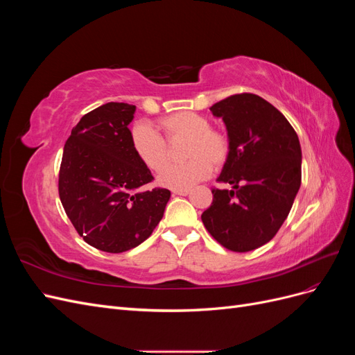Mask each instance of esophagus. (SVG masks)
Segmentation results:
<instances>
[{
    "label": "esophagus",
    "instance_id": "34e87169",
    "mask_svg": "<svg viewBox=\"0 0 355 355\" xmlns=\"http://www.w3.org/2000/svg\"><path fill=\"white\" fill-rule=\"evenodd\" d=\"M189 189H173V196H188Z\"/></svg>",
    "mask_w": 355,
    "mask_h": 355
}]
</instances>
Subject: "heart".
<instances>
[{
	"mask_svg": "<svg viewBox=\"0 0 355 355\" xmlns=\"http://www.w3.org/2000/svg\"><path fill=\"white\" fill-rule=\"evenodd\" d=\"M159 130L168 141L185 138L182 155L189 161L184 165H172L158 175V184L170 189H188L209 178L211 167L219 168L230 155V141L222 132L210 128L206 116L196 112H176L161 118ZM133 153L153 171H159L168 162L169 153L164 139L154 128L139 123L130 130Z\"/></svg>",
	"mask_w": 355,
	"mask_h": 355,
	"instance_id": "b5f03b06",
	"label": "heart"
}]
</instances>
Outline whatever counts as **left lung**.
<instances>
[{
	"instance_id": "left-lung-1",
	"label": "left lung",
	"mask_w": 355,
	"mask_h": 355,
	"mask_svg": "<svg viewBox=\"0 0 355 355\" xmlns=\"http://www.w3.org/2000/svg\"><path fill=\"white\" fill-rule=\"evenodd\" d=\"M211 114L227 127L230 155L201 214L211 237L232 252H250L270 241L293 206L302 176L296 132L270 102L252 93L214 103Z\"/></svg>"
}]
</instances>
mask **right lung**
Segmentation results:
<instances>
[{
  "label": "right lung",
  "mask_w": 355,
  "mask_h": 355,
  "mask_svg": "<svg viewBox=\"0 0 355 355\" xmlns=\"http://www.w3.org/2000/svg\"><path fill=\"white\" fill-rule=\"evenodd\" d=\"M135 105L110 102L85 114L63 148L59 197L83 240L121 253L153 234L170 191H141L154 178L133 153L128 124Z\"/></svg>",
  "instance_id": "right-lung-1"
}]
</instances>
